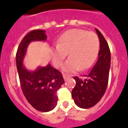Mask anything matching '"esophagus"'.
<instances>
[{
  "label": "esophagus",
  "mask_w": 128,
  "mask_h": 128,
  "mask_svg": "<svg viewBox=\"0 0 128 128\" xmlns=\"http://www.w3.org/2000/svg\"><path fill=\"white\" fill-rule=\"evenodd\" d=\"M68 78H69V76H67V75H66V74H64V75H63V78H64V80H65V81L67 80V79Z\"/></svg>",
  "instance_id": "obj_1"
}]
</instances>
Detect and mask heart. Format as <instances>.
I'll use <instances>...</instances> for the list:
<instances>
[{"mask_svg":"<svg viewBox=\"0 0 128 128\" xmlns=\"http://www.w3.org/2000/svg\"><path fill=\"white\" fill-rule=\"evenodd\" d=\"M100 48L99 37L96 33L80 29H70L63 32L52 48L54 66L60 68L66 56L69 58L63 66L65 72L83 70L92 66L98 56Z\"/></svg>","mask_w":128,"mask_h":128,"instance_id":"1","label":"heart"}]
</instances>
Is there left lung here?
<instances>
[{
  "label": "left lung",
  "instance_id": "8db88e82",
  "mask_svg": "<svg viewBox=\"0 0 128 128\" xmlns=\"http://www.w3.org/2000/svg\"><path fill=\"white\" fill-rule=\"evenodd\" d=\"M100 42L98 61L84 79L74 77L76 86L72 91L74 102L81 108L95 106L102 98L108 86L111 63V54L108 44L101 32L96 29Z\"/></svg>",
  "mask_w": 128,
  "mask_h": 128
}]
</instances>
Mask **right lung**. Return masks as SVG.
Returning <instances> with one entry per match:
<instances>
[{"mask_svg": "<svg viewBox=\"0 0 128 128\" xmlns=\"http://www.w3.org/2000/svg\"><path fill=\"white\" fill-rule=\"evenodd\" d=\"M42 29L31 30L20 42L16 54V63L20 86L25 98L34 109L47 112L57 105L56 92L64 83L62 74L50 64L38 67L33 72L23 66V60L29 43L46 41L47 36Z\"/></svg>", "mask_w": 128, "mask_h": 128, "instance_id": "1", "label": "right lung"}]
</instances>
